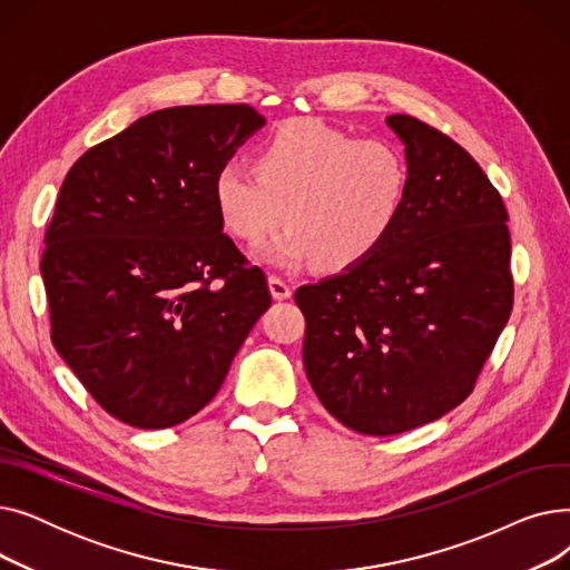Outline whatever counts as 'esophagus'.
Wrapping results in <instances>:
<instances>
[{"mask_svg":"<svg viewBox=\"0 0 570 570\" xmlns=\"http://www.w3.org/2000/svg\"><path fill=\"white\" fill-rule=\"evenodd\" d=\"M267 286H269V293H273L275 301H286V297H291V293H293L291 286L282 277H275V275L267 277Z\"/></svg>","mask_w":570,"mask_h":570,"instance_id":"1","label":"esophagus"}]
</instances>
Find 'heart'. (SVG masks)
<instances>
[{
    "label": "heart",
    "mask_w": 570,
    "mask_h": 570,
    "mask_svg": "<svg viewBox=\"0 0 570 570\" xmlns=\"http://www.w3.org/2000/svg\"><path fill=\"white\" fill-rule=\"evenodd\" d=\"M228 161L215 175L217 213L230 235L256 245L284 219L258 256L284 269L318 261L348 269L367 261L400 222L409 164L387 140H357L318 119H288L256 159Z\"/></svg>",
    "instance_id": "1"
}]
</instances>
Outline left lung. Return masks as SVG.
<instances>
[{
    "label": "left lung",
    "instance_id": "obj_1",
    "mask_svg": "<svg viewBox=\"0 0 570 570\" xmlns=\"http://www.w3.org/2000/svg\"><path fill=\"white\" fill-rule=\"evenodd\" d=\"M385 125L409 164L397 226L361 265L295 291L316 397L370 436L462 404L513 309L508 213L483 168L411 115Z\"/></svg>",
    "mask_w": 570,
    "mask_h": 570
}]
</instances>
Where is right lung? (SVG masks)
Segmentation results:
<instances>
[{
  "label": "right lung",
  "mask_w": 570,
  "mask_h": 570,
  "mask_svg": "<svg viewBox=\"0 0 570 570\" xmlns=\"http://www.w3.org/2000/svg\"><path fill=\"white\" fill-rule=\"evenodd\" d=\"M263 125L247 104L155 110L65 177L41 258L50 337L117 421L198 413L273 303L215 203L217 170Z\"/></svg>",
  "instance_id": "obj_1"
}]
</instances>
